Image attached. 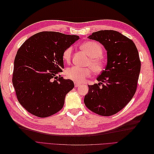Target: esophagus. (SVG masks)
<instances>
[{
    "label": "esophagus",
    "instance_id": "1",
    "mask_svg": "<svg viewBox=\"0 0 154 154\" xmlns=\"http://www.w3.org/2000/svg\"><path fill=\"white\" fill-rule=\"evenodd\" d=\"M81 85L80 83H78L77 82H74V86H75V87H80Z\"/></svg>",
    "mask_w": 154,
    "mask_h": 154
}]
</instances>
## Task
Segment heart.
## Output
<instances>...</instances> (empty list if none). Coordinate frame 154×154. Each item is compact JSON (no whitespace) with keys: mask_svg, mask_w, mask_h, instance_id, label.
Here are the masks:
<instances>
[{"mask_svg":"<svg viewBox=\"0 0 154 154\" xmlns=\"http://www.w3.org/2000/svg\"><path fill=\"white\" fill-rule=\"evenodd\" d=\"M81 49L84 51L90 58L87 62V66L91 67L94 73L98 74L103 71L105 67V61L101 57L103 54V48L101 45L96 42L88 41L81 45ZM72 51V48H68L63 51L62 58L65 62L69 63L71 61ZM91 68L89 67L82 68L72 66L66 70V75L67 78L73 81L77 82H83L86 78L91 75Z\"/></svg>","mask_w":154,"mask_h":154,"instance_id":"b5f03b06","label":"heart"}]
</instances>
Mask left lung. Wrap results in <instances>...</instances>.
<instances>
[{"mask_svg": "<svg viewBox=\"0 0 154 154\" xmlns=\"http://www.w3.org/2000/svg\"><path fill=\"white\" fill-rule=\"evenodd\" d=\"M88 38L104 46L107 63L97 78L98 84L88 85L85 105L100 116L114 115L129 103L136 91L141 70L137 49L132 40L114 30L92 32Z\"/></svg>", "mask_w": 154, "mask_h": 154, "instance_id": "left-lung-1", "label": "left lung"}]
</instances>
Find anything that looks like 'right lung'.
Listing matches in <instances>:
<instances>
[{"mask_svg": "<svg viewBox=\"0 0 154 154\" xmlns=\"http://www.w3.org/2000/svg\"><path fill=\"white\" fill-rule=\"evenodd\" d=\"M79 38L59 32H40L18 50L13 85L18 101L29 113L46 118L63 108L65 97L74 85L72 80L57 75L64 67L63 51Z\"/></svg>", "mask_w": 154, "mask_h": 154, "instance_id": "add662e5", "label": "right lung"}]
</instances>
